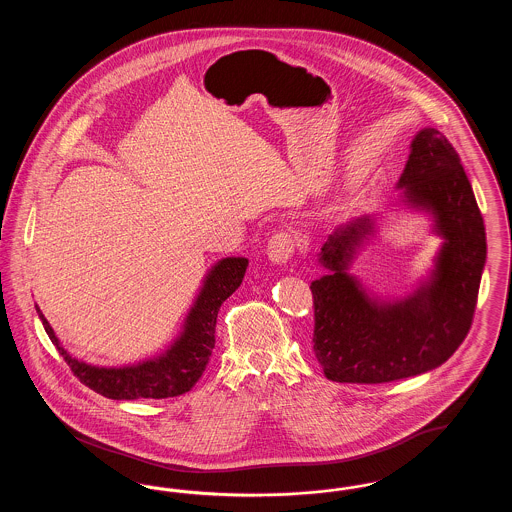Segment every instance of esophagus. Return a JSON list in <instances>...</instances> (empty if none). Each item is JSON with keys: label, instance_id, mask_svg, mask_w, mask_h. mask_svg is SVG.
I'll use <instances>...</instances> for the list:
<instances>
[{"label": "esophagus", "instance_id": "esophagus-1", "mask_svg": "<svg viewBox=\"0 0 512 512\" xmlns=\"http://www.w3.org/2000/svg\"><path fill=\"white\" fill-rule=\"evenodd\" d=\"M295 238L290 232H276L267 245L268 261L274 265H286L293 257Z\"/></svg>", "mask_w": 512, "mask_h": 512}]
</instances>
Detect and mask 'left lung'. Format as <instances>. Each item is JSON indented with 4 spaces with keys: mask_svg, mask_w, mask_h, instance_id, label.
Listing matches in <instances>:
<instances>
[{
    "mask_svg": "<svg viewBox=\"0 0 512 512\" xmlns=\"http://www.w3.org/2000/svg\"><path fill=\"white\" fill-rule=\"evenodd\" d=\"M397 188L403 203L434 217L443 244L414 293L386 301L366 293L349 267L374 234V219L338 226L320 247L328 272L311 284L313 349L324 374L341 384H384L443 365L463 343L486 265V228L461 157L436 128H422Z\"/></svg>",
    "mask_w": 512,
    "mask_h": 512,
    "instance_id": "8db88e82",
    "label": "left lung"
}]
</instances>
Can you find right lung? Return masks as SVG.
I'll list each match as a JSON object with an SVG mask.
<instances>
[{
	"label": "right lung",
	"mask_w": 512,
	"mask_h": 512,
	"mask_svg": "<svg viewBox=\"0 0 512 512\" xmlns=\"http://www.w3.org/2000/svg\"><path fill=\"white\" fill-rule=\"evenodd\" d=\"M245 257L220 259L207 272L203 286L195 297L194 305L184 320L180 336L172 341L171 347L153 359L138 365L92 366L74 359L73 355L59 343L53 328L36 307L49 340L57 347L59 355L71 366L74 376L109 399H167L192 390L201 378L209 357L215 347V328L220 305L236 292L244 280Z\"/></svg>",
	"instance_id": "1"
}]
</instances>
